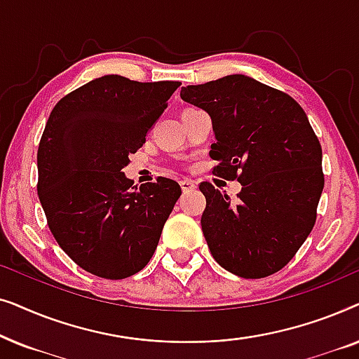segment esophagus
I'll list each match as a JSON object with an SVG mask.
<instances>
[{
    "label": "esophagus",
    "instance_id": "esophagus-1",
    "mask_svg": "<svg viewBox=\"0 0 359 359\" xmlns=\"http://www.w3.org/2000/svg\"><path fill=\"white\" fill-rule=\"evenodd\" d=\"M180 186H181V189H183V193H189V191L196 189V183L191 180H181Z\"/></svg>",
    "mask_w": 359,
    "mask_h": 359
}]
</instances>
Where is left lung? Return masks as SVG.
Returning a JSON list of instances; mask_svg holds the SVG:
<instances>
[{"instance_id": "left-lung-1", "label": "left lung", "mask_w": 359, "mask_h": 359, "mask_svg": "<svg viewBox=\"0 0 359 359\" xmlns=\"http://www.w3.org/2000/svg\"><path fill=\"white\" fill-rule=\"evenodd\" d=\"M212 119L214 175L237 180V201L204 181L203 233L215 262L245 279L266 278L312 232L323 189L322 147L286 93L245 75L181 88Z\"/></svg>"}]
</instances>
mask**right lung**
Listing matches in <instances>:
<instances>
[{
	"instance_id": "obj_1",
	"label": "right lung",
	"mask_w": 359,
	"mask_h": 359,
	"mask_svg": "<svg viewBox=\"0 0 359 359\" xmlns=\"http://www.w3.org/2000/svg\"><path fill=\"white\" fill-rule=\"evenodd\" d=\"M180 85L104 75L50 112L37 150L39 199L60 248L95 276L145 268L181 196L170 178L132 188L122 173Z\"/></svg>"
}]
</instances>
